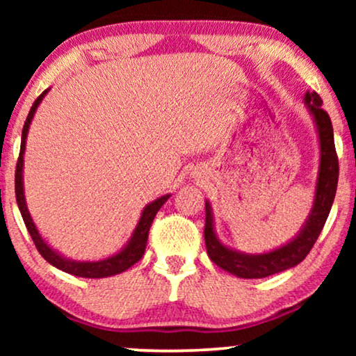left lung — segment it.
I'll use <instances>...</instances> for the list:
<instances>
[{"instance_id":"obj_1","label":"left lung","mask_w":356,"mask_h":356,"mask_svg":"<svg viewBox=\"0 0 356 356\" xmlns=\"http://www.w3.org/2000/svg\"><path fill=\"white\" fill-rule=\"evenodd\" d=\"M305 102L311 115L314 116L319 133L321 144V165L319 178L316 186V197L313 211L308 222L300 232V235L289 245L267 254H243L223 246L216 238L212 225V212L209 202H206V227H204V240H206L207 254L220 269L230 272L241 279H264L267 275L286 270L295 267L309 254L319 233L327 220L330 207H332L335 191L339 181V157L335 152L334 129L327 111L323 108V100L316 92H306Z\"/></svg>"}]
</instances>
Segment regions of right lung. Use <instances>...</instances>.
I'll return each instance as SVG.
<instances>
[{
	"label": "right lung",
	"mask_w": 356,
	"mask_h": 356,
	"mask_svg": "<svg viewBox=\"0 0 356 356\" xmlns=\"http://www.w3.org/2000/svg\"><path fill=\"white\" fill-rule=\"evenodd\" d=\"M47 94L42 92L40 95L37 97V100L32 104V108L29 111L26 123H24L22 128V139H21V150H19V159L16 163V201L19 206V211H21V216L24 218V223H26L29 233H31L33 245H35L37 251L40 252L43 259L47 262H50L51 266H55L56 269H60L63 272H67V274L77 275V277H86V279H104V277H110V275H116L120 272H124L126 269H129L131 266H134L140 257H143L144 251H145V245H147V238H149V230L150 225H152L154 217L157 216L159 209L167 202V199L170 197V194L167 196L159 197L157 201L150 202L149 206H145L143 211V216L139 218L138 227L131 236V240L128 243V246L124 250H121L118 254L108 257V259L104 261H97V262H79V261H71L66 259L51 250L50 246L47 245L45 241L42 240V236L38 235L35 223L32 222L31 213L27 211L26 206V199H24V186H22V163H24V150H26V139H27V131H29V124L33 118V113H35L38 104H40L43 95Z\"/></svg>",
	"instance_id": "obj_1"
}]
</instances>
